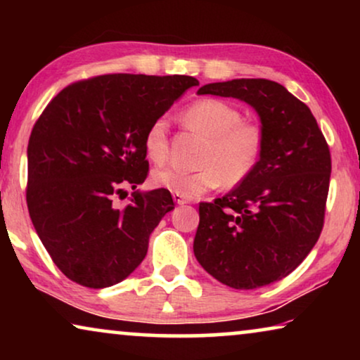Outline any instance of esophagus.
I'll use <instances>...</instances> for the list:
<instances>
[{"label": "esophagus", "mask_w": 360, "mask_h": 360, "mask_svg": "<svg viewBox=\"0 0 360 360\" xmlns=\"http://www.w3.org/2000/svg\"><path fill=\"white\" fill-rule=\"evenodd\" d=\"M174 201L176 205H186V203H190V198H185V196H181V195H176V193H174Z\"/></svg>", "instance_id": "obj_1"}]
</instances>
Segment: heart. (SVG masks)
Segmentation results:
<instances>
[{"label":"heart","instance_id":"obj_1","mask_svg":"<svg viewBox=\"0 0 360 360\" xmlns=\"http://www.w3.org/2000/svg\"><path fill=\"white\" fill-rule=\"evenodd\" d=\"M190 127L208 137L200 164L190 172L179 167H164L152 172V184L185 198H193L218 188L221 184L236 186L248 179L257 165L262 150L259 127L244 122L243 112L223 100L206 98L185 111ZM144 150L152 164H165L169 157V126L159 117L147 127Z\"/></svg>","mask_w":360,"mask_h":360}]
</instances>
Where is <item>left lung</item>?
<instances>
[{"label":"left lung","mask_w":360,"mask_h":360,"mask_svg":"<svg viewBox=\"0 0 360 360\" xmlns=\"http://www.w3.org/2000/svg\"><path fill=\"white\" fill-rule=\"evenodd\" d=\"M198 95L238 98L257 111L262 150L252 174L200 203L193 252L221 283L252 290L292 274L321 234L331 154L309 108L265 78L208 83Z\"/></svg>","instance_id":"1"}]
</instances>
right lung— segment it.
<instances>
[{
  "instance_id": "right-lung-1",
  "label": "right lung",
  "mask_w": 360,
  "mask_h": 360,
  "mask_svg": "<svg viewBox=\"0 0 360 360\" xmlns=\"http://www.w3.org/2000/svg\"><path fill=\"white\" fill-rule=\"evenodd\" d=\"M198 80L112 73L72 83L32 127L27 146L29 216L67 278L88 288L120 283L147 254L149 236L175 208L169 190L122 186L146 180L147 127Z\"/></svg>"
}]
</instances>
